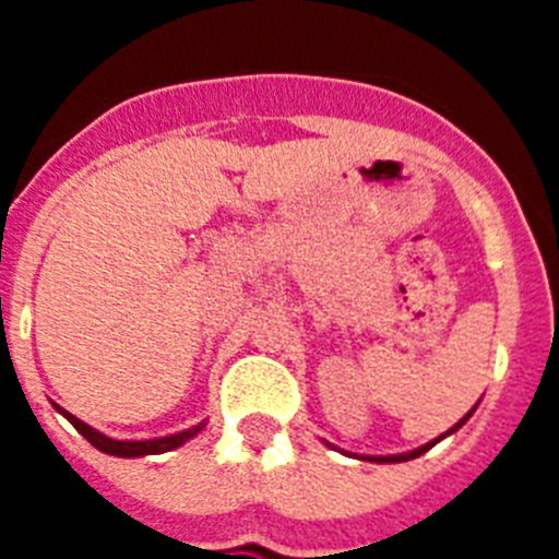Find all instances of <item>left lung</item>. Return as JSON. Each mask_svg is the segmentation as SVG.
Returning <instances> with one entry per match:
<instances>
[{
  "label": "left lung",
  "instance_id": "8db88e82",
  "mask_svg": "<svg viewBox=\"0 0 559 559\" xmlns=\"http://www.w3.org/2000/svg\"><path fill=\"white\" fill-rule=\"evenodd\" d=\"M476 406H478V403H476ZM476 406H473V408H471V412L464 414V417H462V419H459L456 426H451V428H448V431H445V433H439V437H437V439H431V442H426V445H419V448H414V451H406V453H389V456H360V459H364V462H378V464H394V462H412V459H417V456H423V453H428V451H431V448H433V445H437V442H442V439H445V437H451V433H456V431H459V428H462V426H464V423H467V419H471V417H473V412H476ZM324 445H330V442H324ZM330 448H333V445H330Z\"/></svg>",
  "mask_w": 559,
  "mask_h": 559
}]
</instances>
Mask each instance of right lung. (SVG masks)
Wrapping results in <instances>:
<instances>
[{
	"instance_id": "right-lung-1",
	"label": "right lung",
	"mask_w": 559,
	"mask_h": 559,
	"mask_svg": "<svg viewBox=\"0 0 559 559\" xmlns=\"http://www.w3.org/2000/svg\"><path fill=\"white\" fill-rule=\"evenodd\" d=\"M56 406L58 414H63V417L72 423V426L78 428V433L81 437H86L92 445L97 448V451L108 453V456H120V459H136V456H156V453H167V451H176V448H181L185 442H190L192 437H199L201 431L206 428V419H201L199 426L187 428V431H179V433H167V437H153V439H111L106 437V433H100L97 428H92L88 423H83V419H78L75 414H69L67 408H61L58 403H52Z\"/></svg>"
}]
</instances>
